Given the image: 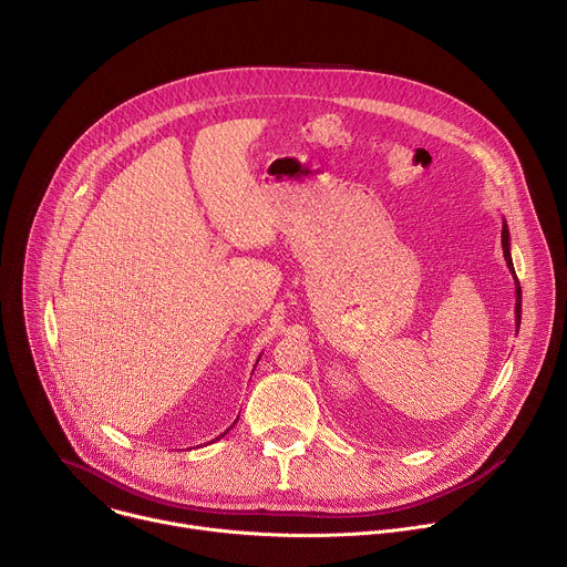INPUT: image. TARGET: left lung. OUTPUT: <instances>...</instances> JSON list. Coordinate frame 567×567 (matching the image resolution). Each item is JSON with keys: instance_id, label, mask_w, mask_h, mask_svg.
<instances>
[{"instance_id": "8db88e82", "label": "left lung", "mask_w": 567, "mask_h": 567, "mask_svg": "<svg viewBox=\"0 0 567 567\" xmlns=\"http://www.w3.org/2000/svg\"><path fill=\"white\" fill-rule=\"evenodd\" d=\"M501 245H503V256H505V262H507V269L514 278V285H516V307H514V313H516V331L520 327V285H518V278H516V271H514V262H512V254H509V229L503 220V231H501Z\"/></svg>"}]
</instances>
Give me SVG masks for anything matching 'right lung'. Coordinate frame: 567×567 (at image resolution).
Returning a JSON list of instances; mask_svg holds the SVG:
<instances>
[{"instance_id": "right-lung-1", "label": "right lung", "mask_w": 567, "mask_h": 567, "mask_svg": "<svg viewBox=\"0 0 567 567\" xmlns=\"http://www.w3.org/2000/svg\"><path fill=\"white\" fill-rule=\"evenodd\" d=\"M258 360H260V358H258ZM231 427H234V425H231ZM231 427H229V430H231ZM229 430H227V432H229ZM227 432H225V434H227ZM225 434H220V436H225ZM220 436H218V439H220ZM218 439H216V441H218Z\"/></svg>"}]
</instances>
